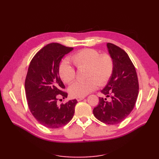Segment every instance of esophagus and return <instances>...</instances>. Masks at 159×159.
<instances>
[{"instance_id": "1", "label": "esophagus", "mask_w": 159, "mask_h": 159, "mask_svg": "<svg viewBox=\"0 0 159 159\" xmlns=\"http://www.w3.org/2000/svg\"><path fill=\"white\" fill-rule=\"evenodd\" d=\"M84 98H85V96H83V97H77V98H76V100H77V101H80V100H83Z\"/></svg>"}]
</instances>
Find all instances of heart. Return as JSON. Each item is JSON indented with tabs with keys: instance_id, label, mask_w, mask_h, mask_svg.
Instances as JSON below:
<instances>
[{
	"instance_id": "b5f03b06",
	"label": "heart",
	"mask_w": 159,
	"mask_h": 159,
	"mask_svg": "<svg viewBox=\"0 0 159 159\" xmlns=\"http://www.w3.org/2000/svg\"><path fill=\"white\" fill-rule=\"evenodd\" d=\"M78 69L87 67L84 81L74 83L69 87V93L73 97L85 96L95 90L98 84L104 85L109 81L113 71V61L107 54L100 55L93 49H83L74 54L70 58ZM59 76L64 83H71L75 79L76 72L70 64L64 61L59 66Z\"/></svg>"
}]
</instances>
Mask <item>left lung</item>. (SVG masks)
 <instances>
[{
  "label": "left lung",
  "mask_w": 159,
  "mask_h": 159,
  "mask_svg": "<svg viewBox=\"0 0 159 159\" xmlns=\"http://www.w3.org/2000/svg\"><path fill=\"white\" fill-rule=\"evenodd\" d=\"M107 46L113 61V74L101 90L105 98L93 110L96 119L107 124H117L126 119L135 105L139 93V82L133 63L124 50L111 43ZM107 97H110L107 101Z\"/></svg>",
  "instance_id": "1"
}]
</instances>
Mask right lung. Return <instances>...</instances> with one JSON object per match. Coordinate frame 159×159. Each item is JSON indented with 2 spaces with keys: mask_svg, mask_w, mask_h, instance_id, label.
I'll list each match as a JSON object with an SVG mask.
<instances>
[{
  "mask_svg": "<svg viewBox=\"0 0 159 159\" xmlns=\"http://www.w3.org/2000/svg\"><path fill=\"white\" fill-rule=\"evenodd\" d=\"M58 43L45 46L33 57L25 80V93L28 106L39 123L49 128H58L72 119L78 102L69 100L60 106L58 96L67 93L59 74V63L66 54L73 50Z\"/></svg>",
  "mask_w": 159,
  "mask_h": 159,
  "instance_id": "obj_1",
  "label": "right lung"
}]
</instances>
